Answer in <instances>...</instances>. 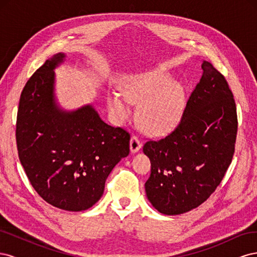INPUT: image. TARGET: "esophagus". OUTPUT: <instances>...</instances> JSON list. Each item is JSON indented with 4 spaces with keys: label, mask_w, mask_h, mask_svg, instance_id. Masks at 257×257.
<instances>
[{
    "label": "esophagus",
    "mask_w": 257,
    "mask_h": 257,
    "mask_svg": "<svg viewBox=\"0 0 257 257\" xmlns=\"http://www.w3.org/2000/svg\"><path fill=\"white\" fill-rule=\"evenodd\" d=\"M142 148V144L139 142V139L136 136H133L131 138V142H130V149L132 153H136L139 150H141Z\"/></svg>",
    "instance_id": "obj_1"
}]
</instances>
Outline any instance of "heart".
<instances>
[{
    "label": "heart",
    "instance_id": "b5f03b06",
    "mask_svg": "<svg viewBox=\"0 0 257 257\" xmlns=\"http://www.w3.org/2000/svg\"><path fill=\"white\" fill-rule=\"evenodd\" d=\"M121 91L111 92L107 96L108 108L116 122L123 123L131 118L133 114L131 102L142 103L139 119L150 133L169 128L182 115L184 89L164 72L148 69L130 74L124 77Z\"/></svg>",
    "mask_w": 257,
    "mask_h": 257
}]
</instances>
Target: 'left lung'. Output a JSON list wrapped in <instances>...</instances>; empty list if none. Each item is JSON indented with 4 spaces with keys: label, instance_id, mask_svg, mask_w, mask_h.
<instances>
[{
    "label": "left lung",
    "instance_id": "obj_1",
    "mask_svg": "<svg viewBox=\"0 0 257 257\" xmlns=\"http://www.w3.org/2000/svg\"><path fill=\"white\" fill-rule=\"evenodd\" d=\"M203 75L179 125L145 144L151 175L146 195L159 212L177 215L198 207L215 191L231 163L237 135L234 95L224 76L203 61Z\"/></svg>",
    "mask_w": 257,
    "mask_h": 257
}]
</instances>
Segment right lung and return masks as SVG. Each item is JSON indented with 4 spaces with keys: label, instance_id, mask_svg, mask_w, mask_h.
I'll return each mask as SVG.
<instances>
[{
    "label": "right lung",
    "instance_id": "1",
    "mask_svg": "<svg viewBox=\"0 0 257 257\" xmlns=\"http://www.w3.org/2000/svg\"><path fill=\"white\" fill-rule=\"evenodd\" d=\"M59 52L31 77L20 96L16 139L19 160L44 200L83 211L102 197L113 167L130 153V134L104 122L92 104L66 110L56 95Z\"/></svg>",
    "mask_w": 257,
    "mask_h": 257
}]
</instances>
